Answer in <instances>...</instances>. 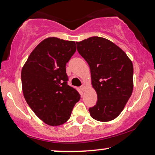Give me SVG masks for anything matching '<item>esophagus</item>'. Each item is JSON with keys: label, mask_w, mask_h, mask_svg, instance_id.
I'll list each match as a JSON object with an SVG mask.
<instances>
[{"label": "esophagus", "mask_w": 155, "mask_h": 155, "mask_svg": "<svg viewBox=\"0 0 155 155\" xmlns=\"http://www.w3.org/2000/svg\"><path fill=\"white\" fill-rule=\"evenodd\" d=\"M80 89H81V90L82 91V92H84V91L85 90V89H86L85 84H82V85L80 87Z\"/></svg>", "instance_id": "34e87169"}]
</instances>
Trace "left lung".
Returning <instances> with one entry per match:
<instances>
[{"label":"left lung","mask_w":155,"mask_h":155,"mask_svg":"<svg viewBox=\"0 0 155 155\" xmlns=\"http://www.w3.org/2000/svg\"><path fill=\"white\" fill-rule=\"evenodd\" d=\"M78 51L87 62L96 105L90 116L101 122L112 120L124 109L133 89V65L126 53L113 42L92 37L76 42Z\"/></svg>","instance_id":"obj_1"}]
</instances>
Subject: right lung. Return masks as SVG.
<instances>
[{"label":"right lung","mask_w":155,"mask_h":155,"mask_svg":"<svg viewBox=\"0 0 155 155\" xmlns=\"http://www.w3.org/2000/svg\"><path fill=\"white\" fill-rule=\"evenodd\" d=\"M76 51L73 41L49 37L36 46L22 69L23 94L29 107L45 124L62 125L80 99L68 84L66 63Z\"/></svg>","instance_id":"1"}]
</instances>
